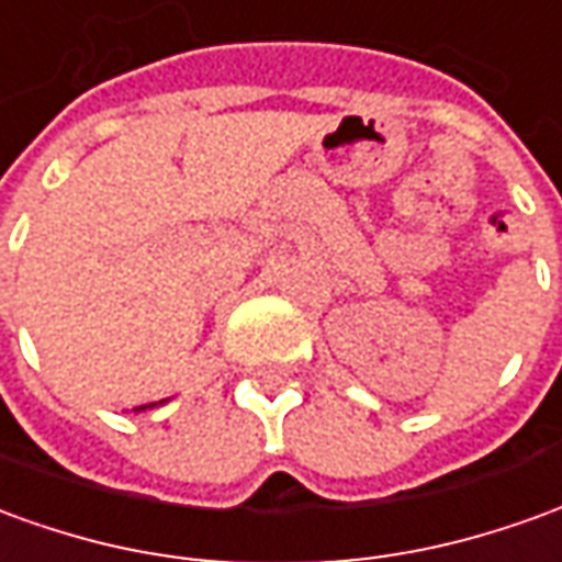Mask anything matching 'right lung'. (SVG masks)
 Here are the masks:
<instances>
[{"instance_id":"add662e5","label":"right lung","mask_w":562,"mask_h":562,"mask_svg":"<svg viewBox=\"0 0 562 562\" xmlns=\"http://www.w3.org/2000/svg\"><path fill=\"white\" fill-rule=\"evenodd\" d=\"M164 404V402H160ZM151 407H158V404H139V407H136V414H143V411H151Z\"/></svg>"}]
</instances>
